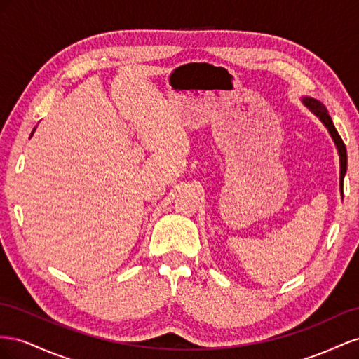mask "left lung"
I'll return each instance as SVG.
<instances>
[{
    "label": "left lung",
    "instance_id": "left-lung-1",
    "mask_svg": "<svg viewBox=\"0 0 359 359\" xmlns=\"http://www.w3.org/2000/svg\"><path fill=\"white\" fill-rule=\"evenodd\" d=\"M302 104L323 123V126L327 129V132H330V135H331L334 144L337 147V151H339V156H340V192H341V197H343V180H344L346 171H347V151H346L344 142H343L341 137L339 135V132H337V129L334 126L332 118L330 117V112H327V109L325 108V105L322 104L320 100L305 96V97H302Z\"/></svg>",
    "mask_w": 359,
    "mask_h": 359
}]
</instances>
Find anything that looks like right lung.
Here are the masks:
<instances>
[{
  "instance_id": "1",
  "label": "right lung",
  "mask_w": 359,
  "mask_h": 359,
  "mask_svg": "<svg viewBox=\"0 0 359 359\" xmlns=\"http://www.w3.org/2000/svg\"><path fill=\"white\" fill-rule=\"evenodd\" d=\"M34 130H36V128H34V129H33V132H32V137H33V134H34Z\"/></svg>"
}]
</instances>
